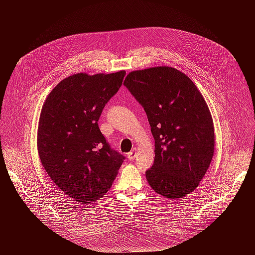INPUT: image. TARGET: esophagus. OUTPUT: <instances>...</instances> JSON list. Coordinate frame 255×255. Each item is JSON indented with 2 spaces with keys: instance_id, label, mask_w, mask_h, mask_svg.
<instances>
[{
  "instance_id": "34e87169",
  "label": "esophagus",
  "mask_w": 255,
  "mask_h": 255,
  "mask_svg": "<svg viewBox=\"0 0 255 255\" xmlns=\"http://www.w3.org/2000/svg\"><path fill=\"white\" fill-rule=\"evenodd\" d=\"M136 155H137V149L134 148V149H132L131 152L128 153L127 156H128V159H129V160H134L135 157H136Z\"/></svg>"
}]
</instances>
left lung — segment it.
Instances as JSON below:
<instances>
[{
    "instance_id": "left-lung-1",
    "label": "left lung",
    "mask_w": 255,
    "mask_h": 255,
    "mask_svg": "<svg viewBox=\"0 0 255 255\" xmlns=\"http://www.w3.org/2000/svg\"><path fill=\"white\" fill-rule=\"evenodd\" d=\"M124 85L143 107L155 139L154 164L145 171L150 186L170 199L194 191L215 149L203 95L188 76L166 66L132 71Z\"/></svg>"
}]
</instances>
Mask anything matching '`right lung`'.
Wrapping results in <instances>:
<instances>
[{
    "instance_id": "obj_1",
    "label": "right lung",
    "mask_w": 255,
    "mask_h": 255,
    "mask_svg": "<svg viewBox=\"0 0 255 255\" xmlns=\"http://www.w3.org/2000/svg\"><path fill=\"white\" fill-rule=\"evenodd\" d=\"M125 74H73L53 88L42 106L40 160L53 183L79 204L95 202L109 191L125 159L111 148L98 126Z\"/></svg>"
}]
</instances>
